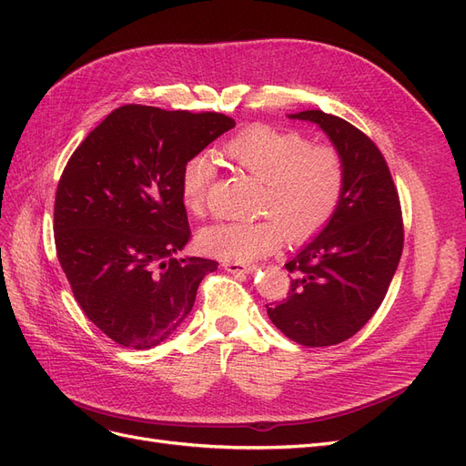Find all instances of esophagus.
I'll return each mask as SVG.
<instances>
[{"label": "esophagus", "mask_w": 466, "mask_h": 466, "mask_svg": "<svg viewBox=\"0 0 466 466\" xmlns=\"http://www.w3.org/2000/svg\"><path fill=\"white\" fill-rule=\"evenodd\" d=\"M223 268L231 274H250L252 270H255V266L243 264V262H223Z\"/></svg>", "instance_id": "obj_1"}]
</instances>
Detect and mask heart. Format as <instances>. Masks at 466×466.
Listing matches in <instances>:
<instances>
[{
	"label": "heart",
	"mask_w": 466,
	"mask_h": 466,
	"mask_svg": "<svg viewBox=\"0 0 466 466\" xmlns=\"http://www.w3.org/2000/svg\"><path fill=\"white\" fill-rule=\"evenodd\" d=\"M221 155L264 182L262 211L272 218L219 221L198 233V247L225 262H252L279 247L281 237L303 243L327 225L340 206L346 165L340 151L311 144L293 130L255 124L223 144ZM214 163L194 155L180 171V198L192 216H204Z\"/></svg>",
	"instance_id": "heart-1"
}]
</instances>
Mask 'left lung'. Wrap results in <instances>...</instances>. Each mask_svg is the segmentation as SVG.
<instances>
[{
	"label": "left lung",
	"instance_id": "1",
	"mask_svg": "<svg viewBox=\"0 0 466 466\" xmlns=\"http://www.w3.org/2000/svg\"><path fill=\"white\" fill-rule=\"evenodd\" d=\"M289 118L329 136L344 159L346 187L332 219L286 264L293 274L288 299L266 309L293 342L334 346L375 315L397 272L404 245L399 192L385 157L356 126L322 110Z\"/></svg>",
	"mask_w": 466,
	"mask_h": 466
}]
</instances>
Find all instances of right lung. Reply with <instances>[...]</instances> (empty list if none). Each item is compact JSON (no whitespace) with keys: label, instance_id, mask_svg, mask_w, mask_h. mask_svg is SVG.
<instances>
[{"label":"right lung","instance_id":"obj_1","mask_svg":"<svg viewBox=\"0 0 466 466\" xmlns=\"http://www.w3.org/2000/svg\"><path fill=\"white\" fill-rule=\"evenodd\" d=\"M231 128L219 112L124 105L69 157L56 190V252L83 313L116 344L167 340L218 270L216 260L175 257L190 238L180 171Z\"/></svg>","mask_w":466,"mask_h":466}]
</instances>
